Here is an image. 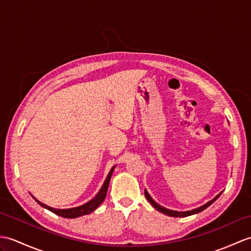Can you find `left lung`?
Returning <instances> with one entry per match:
<instances>
[{"instance_id":"obj_1","label":"left lung","mask_w":251,"mask_h":251,"mask_svg":"<svg viewBox=\"0 0 251 251\" xmlns=\"http://www.w3.org/2000/svg\"><path fill=\"white\" fill-rule=\"evenodd\" d=\"M221 192H223V191H221ZM221 192H220V194H218L216 197H215L214 199H212L211 201L206 202L205 204H203L202 206L191 209V211H185V212L173 211V209H169V208H166V207H164V206H161L160 204H158V203L154 201V199H153L152 197L150 196V194H149L147 189L144 190V195H145V198H147V199H148V201H149V202L151 203V204H152L158 212H160V213H162V214H165V215H168V216H171V217H187V216H190V215H195V214H198V213H200V212H202V211H204V209H205L206 207H208L209 205L212 204V203H214L215 201H216V200L218 199L219 196L221 195Z\"/></svg>"}]
</instances>
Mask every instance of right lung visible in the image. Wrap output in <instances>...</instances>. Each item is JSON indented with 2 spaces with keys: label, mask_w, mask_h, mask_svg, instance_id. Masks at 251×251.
<instances>
[{
  "label": "right lung",
  "mask_w": 251,
  "mask_h": 251,
  "mask_svg": "<svg viewBox=\"0 0 251 251\" xmlns=\"http://www.w3.org/2000/svg\"><path fill=\"white\" fill-rule=\"evenodd\" d=\"M115 166H113L111 168V170H110L106 180L103 182L101 188H100V190L97 192V195L94 198H93V199H91L89 202H86V203H84V204L80 205V206L72 207V208H54V207H51V206L44 204V203L38 201L37 199H35L33 196L32 197L34 198L35 201H36L39 205H42L43 207L48 209V211L56 214L57 216H61V217H64V218H77V217H80V216H83V215L91 214L92 212H94L99 205L101 204V203L104 200V198H106L110 179H111V176H112V173H113Z\"/></svg>",
  "instance_id": "right-lung-1"
}]
</instances>
